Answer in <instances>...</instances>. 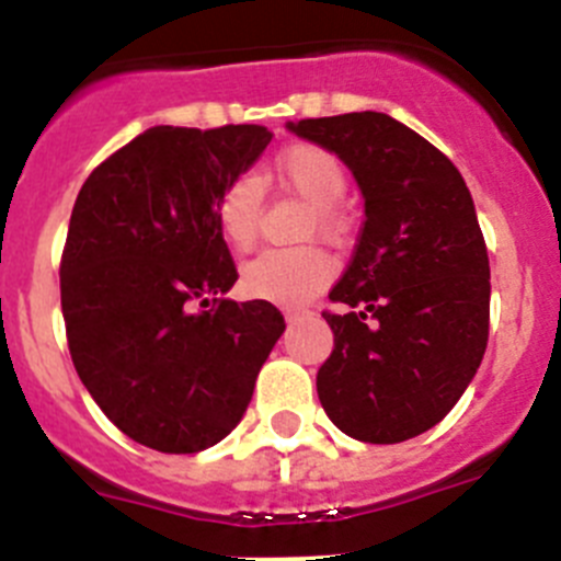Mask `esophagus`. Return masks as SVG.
I'll return each mask as SVG.
<instances>
[{
	"instance_id": "esophagus-1",
	"label": "esophagus",
	"mask_w": 561,
	"mask_h": 561,
	"mask_svg": "<svg viewBox=\"0 0 561 561\" xmlns=\"http://www.w3.org/2000/svg\"><path fill=\"white\" fill-rule=\"evenodd\" d=\"M284 317H286V323H297V320H300V317H304V311L286 309V311H284Z\"/></svg>"
}]
</instances>
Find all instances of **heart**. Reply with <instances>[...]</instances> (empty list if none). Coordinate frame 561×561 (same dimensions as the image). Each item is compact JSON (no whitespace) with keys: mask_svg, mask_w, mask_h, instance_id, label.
<instances>
[{"mask_svg":"<svg viewBox=\"0 0 561 561\" xmlns=\"http://www.w3.org/2000/svg\"><path fill=\"white\" fill-rule=\"evenodd\" d=\"M270 176L311 205V236L336 238L345 232V216L336 205L345 196L348 173L340 157L323 146L297 142L284 148L270 165ZM264 191L252 176H238L221 191L216 225L232 250H250L261 225ZM334 277V261L317 247L300 250H266L241 266V291L252 300L300 306L325 289Z\"/></svg>","mask_w":561,"mask_h":561,"instance_id":"obj_1","label":"heart"}]
</instances>
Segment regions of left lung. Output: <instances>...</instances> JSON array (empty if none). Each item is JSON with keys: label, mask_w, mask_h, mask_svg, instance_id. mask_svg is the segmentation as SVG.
Instances as JSON below:
<instances>
[{"label": "left lung", "mask_w": 561, "mask_h": 561, "mask_svg": "<svg viewBox=\"0 0 561 561\" xmlns=\"http://www.w3.org/2000/svg\"><path fill=\"white\" fill-rule=\"evenodd\" d=\"M336 153L365 199V225L323 311L334 351L320 404L345 435L399 444L458 404L489 340V255L458 168L381 112L286 123Z\"/></svg>", "instance_id": "1"}]
</instances>
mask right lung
Segmentation results:
<instances>
[{
  "mask_svg": "<svg viewBox=\"0 0 561 561\" xmlns=\"http://www.w3.org/2000/svg\"><path fill=\"white\" fill-rule=\"evenodd\" d=\"M264 126H153L89 173L61 255L72 365L114 427L168 455L236 430L284 334L238 280L216 205L270 146Z\"/></svg>",
  "mask_w": 561,
  "mask_h": 561,
  "instance_id": "1",
  "label": "right lung"
}]
</instances>
